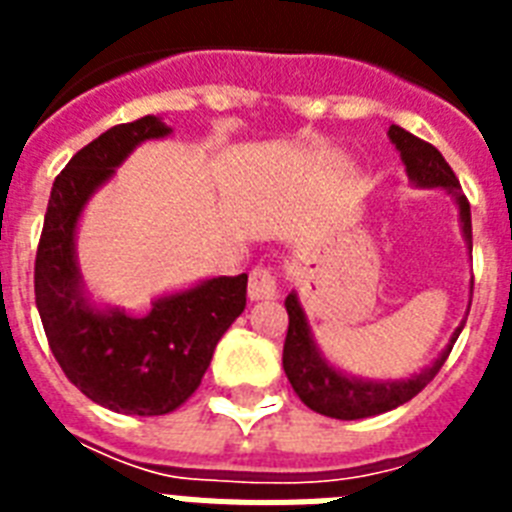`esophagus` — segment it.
Wrapping results in <instances>:
<instances>
[{
  "label": "esophagus",
  "mask_w": 512,
  "mask_h": 512,
  "mask_svg": "<svg viewBox=\"0 0 512 512\" xmlns=\"http://www.w3.org/2000/svg\"><path fill=\"white\" fill-rule=\"evenodd\" d=\"M249 300H273V297L279 295V289H276V273L271 268H255V271L249 273Z\"/></svg>",
  "instance_id": "34e87169"
}]
</instances>
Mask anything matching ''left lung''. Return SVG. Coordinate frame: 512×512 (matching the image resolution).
I'll return each instance as SVG.
<instances>
[{
  "instance_id": "1",
  "label": "left lung",
  "mask_w": 512,
  "mask_h": 512,
  "mask_svg": "<svg viewBox=\"0 0 512 512\" xmlns=\"http://www.w3.org/2000/svg\"><path fill=\"white\" fill-rule=\"evenodd\" d=\"M388 138L401 154V162H404L406 175H409L412 185H417V188H441V191L452 196L457 209H460L462 239H465V247L473 252L470 204L465 199V193H462L460 180L452 172V167L446 164L441 151L425 143V140L414 138L412 132L401 130L396 124H390ZM470 292H473V287H470ZM284 305H287L289 313L287 340H284V372H287V380L292 382V388H295V393L308 409L324 414V417H335V420H364V417L390 412V409L412 401L436 377L438 369L444 366L446 356L452 353V345L460 337L462 327H465V321H462L460 327L454 329L449 345L441 350V356L425 369H420V372H414L412 377H406V380H366V377L342 372L324 356V350L319 348V342L313 337L311 324H308V316H305L297 292H289Z\"/></svg>"
}]
</instances>
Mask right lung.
Instances as JSON below:
<instances>
[{
    "label": "right lung",
    "mask_w": 512,
    "mask_h": 512,
    "mask_svg": "<svg viewBox=\"0 0 512 512\" xmlns=\"http://www.w3.org/2000/svg\"><path fill=\"white\" fill-rule=\"evenodd\" d=\"M167 135L172 127L148 114L87 143L52 183L34 265L36 308L60 369L95 404L140 417L170 414L191 398L247 305V273L156 297L146 316L98 305L84 287L76 231L87 201L140 143Z\"/></svg>",
    "instance_id": "right-lung-1"
}]
</instances>
